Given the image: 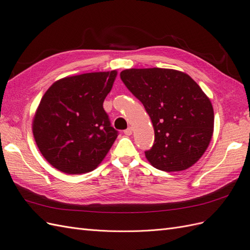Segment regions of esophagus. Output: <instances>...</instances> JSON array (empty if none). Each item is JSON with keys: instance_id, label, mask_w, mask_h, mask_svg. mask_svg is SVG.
Instances as JSON below:
<instances>
[{"instance_id": "obj_1", "label": "esophagus", "mask_w": 250, "mask_h": 250, "mask_svg": "<svg viewBox=\"0 0 250 250\" xmlns=\"http://www.w3.org/2000/svg\"><path fill=\"white\" fill-rule=\"evenodd\" d=\"M124 133H125L126 135H131V134H132V128H131V127H128L126 130H124Z\"/></svg>"}]
</instances>
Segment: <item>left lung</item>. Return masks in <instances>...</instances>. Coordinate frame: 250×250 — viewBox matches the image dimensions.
<instances>
[{"mask_svg": "<svg viewBox=\"0 0 250 250\" xmlns=\"http://www.w3.org/2000/svg\"><path fill=\"white\" fill-rule=\"evenodd\" d=\"M121 79L143 103L154 128L149 163L166 172L190 168L207 150L214 131L208 97L188 74L171 69H128Z\"/></svg>", "mask_w": 250, "mask_h": 250, "instance_id": "8db88e82", "label": "left lung"}]
</instances>
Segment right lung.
Segmentation results:
<instances>
[{"mask_svg":"<svg viewBox=\"0 0 250 250\" xmlns=\"http://www.w3.org/2000/svg\"><path fill=\"white\" fill-rule=\"evenodd\" d=\"M117 71L65 77L48 88L36 109L32 131L49 164L66 174L95 170L108 153L118 131L103 102Z\"/></svg>","mask_w":250,"mask_h":250,"instance_id":"add662e5","label":"right lung"}]
</instances>
